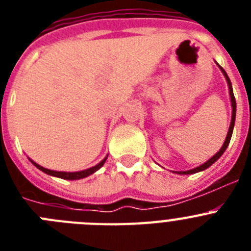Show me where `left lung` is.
Wrapping results in <instances>:
<instances>
[{"label":"left lung","instance_id":"1","mask_svg":"<svg viewBox=\"0 0 251 251\" xmlns=\"http://www.w3.org/2000/svg\"><path fill=\"white\" fill-rule=\"evenodd\" d=\"M220 68V70L223 72L224 76H225L226 81H227V85H229V94H230V99H231V106H232V114H231V123H230V127H229V132H227V136H226V139L225 142H224L223 147L220 148V151L215 154V156H212L211 158L208 159V161H206L203 165L199 166V167L196 168H192V170H188V171H175L176 174L178 175H191V174H196V172H200V171H203L206 170V168H208L210 166L212 165V163H215V162L217 161V159L220 158L221 156H223V153L225 152V150L227 148V146H229L230 143V139H231V136H232V129H234V124H235V115H236V101H235V97H234V93H232V86H231V81H230L229 76H227V74H226V72L224 70L221 66H219Z\"/></svg>","mask_w":251,"mask_h":251}]
</instances>
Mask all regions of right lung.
<instances>
[{
    "label": "right lung",
    "instance_id": "right-lung-1",
    "mask_svg": "<svg viewBox=\"0 0 251 251\" xmlns=\"http://www.w3.org/2000/svg\"><path fill=\"white\" fill-rule=\"evenodd\" d=\"M105 159H106V157L103 159V161L99 162L98 165L94 166V167H90V168H88V170H84V171H79V172H60V171L48 170V168H44L43 166H40V165H37V163H35V162L31 161V159H30V161H31V163L35 166V167H37L40 171L45 172V174L50 175V176L59 177V178H63V179H80V178H84V177L90 176V175L94 174L95 171H98L99 168H100L101 166L104 165Z\"/></svg>",
    "mask_w": 251,
    "mask_h": 251
}]
</instances>
